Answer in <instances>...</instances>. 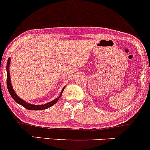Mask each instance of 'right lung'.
Wrapping results in <instances>:
<instances>
[{"label": "right lung", "mask_w": 150, "mask_h": 150, "mask_svg": "<svg viewBox=\"0 0 150 150\" xmlns=\"http://www.w3.org/2000/svg\"><path fill=\"white\" fill-rule=\"evenodd\" d=\"M10 58H9L8 60V62H7V65H6V70H7V87H8V92H9L10 94L11 95L12 98H13L14 100L16 101L17 103L19 104L22 105L23 107H25L28 110H33V111H39V110H43V109H46V108H48L49 107H51V106L54 105L56 102L58 101V99H60V97H61L62 93H63V90H64L65 87H63V89H62L61 94L59 95V97L58 98H56V99L54 100L51 101V102L46 103L45 104H42V105H34V104H29V103H27L26 101H25L22 99H20V97L17 95L16 93L15 92L14 89L13 88V86H12L11 84V81H10V72H9V67H10Z\"/></svg>", "instance_id": "1"}]
</instances>
